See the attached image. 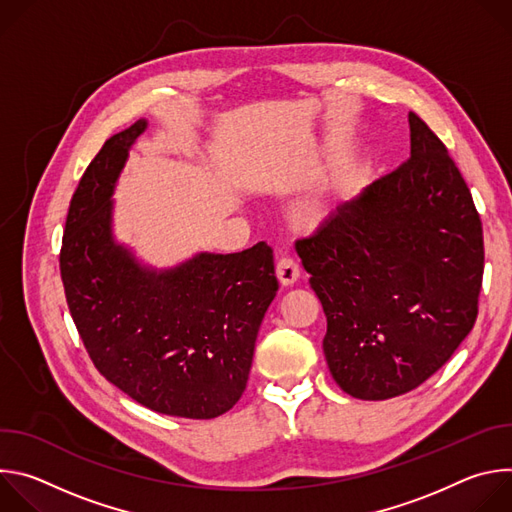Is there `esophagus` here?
Returning <instances> with one entry per match:
<instances>
[{"label": "esophagus", "instance_id": "esophagus-1", "mask_svg": "<svg viewBox=\"0 0 512 512\" xmlns=\"http://www.w3.org/2000/svg\"><path fill=\"white\" fill-rule=\"evenodd\" d=\"M277 279L283 283V285H291L296 283L298 277H300V265L298 261L291 257V255H283L279 261H277Z\"/></svg>", "mask_w": 512, "mask_h": 512}]
</instances>
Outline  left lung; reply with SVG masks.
Returning a JSON list of instances; mask_svg holds the SVG:
<instances>
[{
    "label": "left lung",
    "mask_w": 512,
    "mask_h": 512,
    "mask_svg": "<svg viewBox=\"0 0 512 512\" xmlns=\"http://www.w3.org/2000/svg\"><path fill=\"white\" fill-rule=\"evenodd\" d=\"M409 129L411 156L296 243L328 320V369L364 401L425 383L478 316L480 214L442 139L413 111Z\"/></svg>",
    "instance_id": "obj_1"
}]
</instances>
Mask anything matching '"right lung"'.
I'll return each mask as SVG.
<instances>
[{"mask_svg": "<svg viewBox=\"0 0 512 512\" xmlns=\"http://www.w3.org/2000/svg\"><path fill=\"white\" fill-rule=\"evenodd\" d=\"M145 121L105 141L72 194L60 277L97 371L158 413L212 419L243 395L261 320L279 283L263 241L200 253L170 271L139 267L113 243L111 194Z\"/></svg>", "mask_w": 512, "mask_h": 512, "instance_id": "1", "label": "right lung"}]
</instances>
